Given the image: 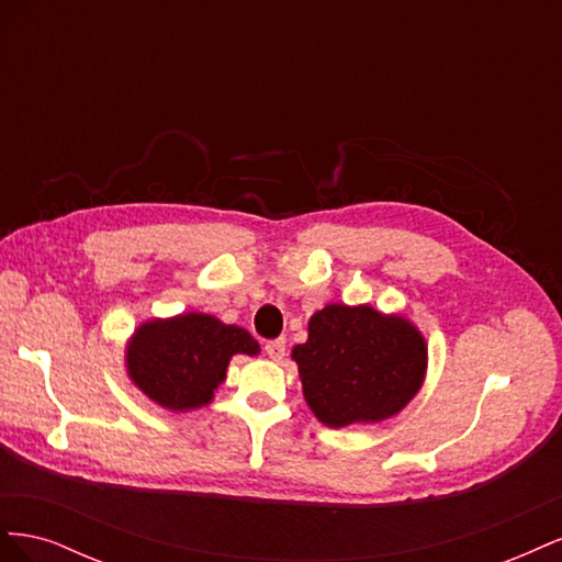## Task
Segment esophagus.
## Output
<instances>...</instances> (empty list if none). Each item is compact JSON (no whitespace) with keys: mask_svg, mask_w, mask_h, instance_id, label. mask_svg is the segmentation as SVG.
<instances>
[{"mask_svg":"<svg viewBox=\"0 0 562 562\" xmlns=\"http://www.w3.org/2000/svg\"><path fill=\"white\" fill-rule=\"evenodd\" d=\"M265 351L271 361H281L285 356V339H271L265 345Z\"/></svg>","mask_w":562,"mask_h":562,"instance_id":"obj_1","label":"esophagus"}]
</instances>
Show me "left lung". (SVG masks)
Instances as JSON below:
<instances>
[{"mask_svg": "<svg viewBox=\"0 0 562 562\" xmlns=\"http://www.w3.org/2000/svg\"><path fill=\"white\" fill-rule=\"evenodd\" d=\"M302 394L330 429L398 415L427 375V339L413 321L370 304H326L310 318V337L293 347Z\"/></svg>", "mask_w": 562, "mask_h": 562, "instance_id": "left-lung-1", "label": "left lung"}]
</instances>
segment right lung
<instances>
[{"mask_svg": "<svg viewBox=\"0 0 562 562\" xmlns=\"http://www.w3.org/2000/svg\"><path fill=\"white\" fill-rule=\"evenodd\" d=\"M234 353L258 356L260 345L239 326L187 312L140 323L124 361L128 380L149 401L171 413H190L213 401Z\"/></svg>", "mask_w": 562, "mask_h": 562, "instance_id": "1", "label": "right lung"}]
</instances>
